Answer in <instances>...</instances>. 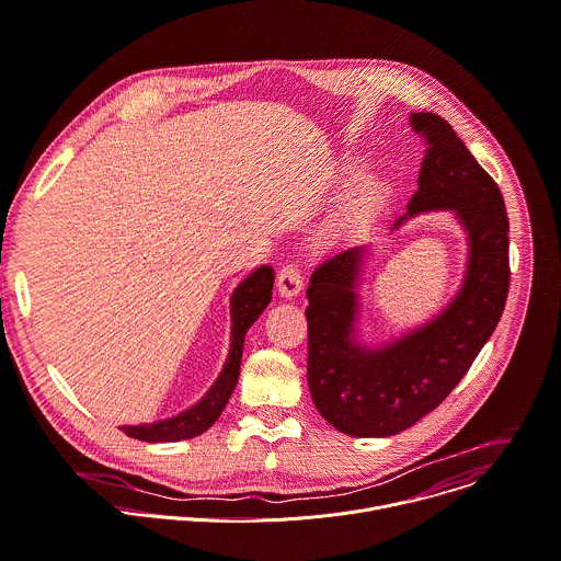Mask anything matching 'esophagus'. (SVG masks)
I'll list each match as a JSON object with an SVG mask.
<instances>
[{"instance_id":"esophagus-1","label":"esophagus","mask_w":561,"mask_h":561,"mask_svg":"<svg viewBox=\"0 0 561 561\" xmlns=\"http://www.w3.org/2000/svg\"><path fill=\"white\" fill-rule=\"evenodd\" d=\"M304 288V277L297 264H286L279 275H277V290L282 297L293 299L299 295V290Z\"/></svg>"}]
</instances>
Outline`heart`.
Listing matches in <instances>:
<instances>
[{
    "label": "heart",
    "mask_w": 561,
    "mask_h": 561,
    "mask_svg": "<svg viewBox=\"0 0 561 561\" xmlns=\"http://www.w3.org/2000/svg\"><path fill=\"white\" fill-rule=\"evenodd\" d=\"M374 194H376V190H374L371 185L363 187L360 194H358V198H355V206H365V203H369V201L374 198Z\"/></svg>",
    "instance_id": "b5f03b06"
}]
</instances>
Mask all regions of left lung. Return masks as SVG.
<instances>
[{
    "label": "left lung",
    "mask_w": 561,
    "mask_h": 561,
    "mask_svg": "<svg viewBox=\"0 0 561 561\" xmlns=\"http://www.w3.org/2000/svg\"><path fill=\"white\" fill-rule=\"evenodd\" d=\"M410 121L430 147L419 190L389 230L423 213L451 210L468 234V264L461 288L438 316L380 346L358 340V286L371 248L346 245L313 271L309 389L318 412L358 438L400 434L434 412L490 340L511 286L501 190L447 121L430 112Z\"/></svg>",
    "instance_id": "left-lung-1"
}]
</instances>
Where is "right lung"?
I'll use <instances>...</instances> for the list:
<instances>
[{
  "label": "right lung",
  "mask_w": 561,
  "mask_h": 561,
  "mask_svg": "<svg viewBox=\"0 0 561 561\" xmlns=\"http://www.w3.org/2000/svg\"><path fill=\"white\" fill-rule=\"evenodd\" d=\"M273 282H275V271L271 266H260L234 288L230 297V316H232L230 351L219 378L206 391V396H203L196 404H192L190 410L172 419L147 423V425H123L121 430L127 436L145 443H174V440L194 438L215 425V421L226 410V404L239 380L245 333L254 322H257V318L271 304Z\"/></svg>",
  "instance_id": "right-lung-1"
}]
</instances>
